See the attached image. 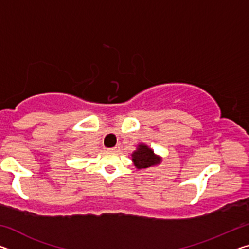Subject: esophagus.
<instances>
[{
	"mask_svg": "<svg viewBox=\"0 0 249 249\" xmlns=\"http://www.w3.org/2000/svg\"><path fill=\"white\" fill-rule=\"evenodd\" d=\"M120 149H121L120 145H116L115 147H113V148H111L109 150H112V151H120Z\"/></svg>",
	"mask_w": 249,
	"mask_h": 249,
	"instance_id": "obj_1",
	"label": "esophagus"
}]
</instances>
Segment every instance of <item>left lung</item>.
<instances>
[{"label": "left lung", "mask_w": 249, "mask_h": 249, "mask_svg": "<svg viewBox=\"0 0 249 249\" xmlns=\"http://www.w3.org/2000/svg\"><path fill=\"white\" fill-rule=\"evenodd\" d=\"M132 160L137 169H142V168L159 165L161 158L155 155L154 150L147 145L140 144L137 146V149L132 154Z\"/></svg>", "instance_id": "left-lung-1"}]
</instances>
